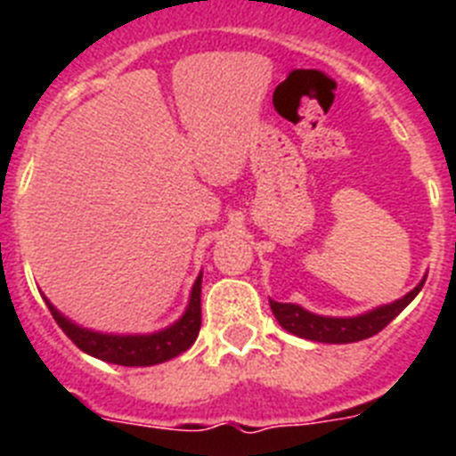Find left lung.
Listing matches in <instances>:
<instances>
[{"label": "left lung", "instance_id": "left-lung-1", "mask_svg": "<svg viewBox=\"0 0 456 456\" xmlns=\"http://www.w3.org/2000/svg\"><path fill=\"white\" fill-rule=\"evenodd\" d=\"M427 278V276H425ZM425 281L418 288L411 289L404 299L395 301V304L381 305V308L365 313L358 317H320L313 315L308 310L299 308L294 304H278V301L269 299L272 313L276 315L278 324L283 326L285 331L294 333V336L305 338V340L315 342H329V345H345V342H358L365 338L377 336L381 329L390 324L395 317L400 315L402 310L416 299V294L420 292Z\"/></svg>", "mask_w": 456, "mask_h": 456}]
</instances>
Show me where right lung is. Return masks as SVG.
Returning a JSON list of instances; mask_svg holds the SVG:
<instances>
[{
	"mask_svg": "<svg viewBox=\"0 0 456 456\" xmlns=\"http://www.w3.org/2000/svg\"><path fill=\"white\" fill-rule=\"evenodd\" d=\"M200 278H196L191 289V299H189V308L183 317L173 326L164 329L152 336H102V333H93L86 329H79L45 299L47 308H50L52 317L61 331L77 345L82 352L91 354V356L107 361V363L127 365V368H136V365H157L164 363L168 358H175L178 354L187 352L193 345V340L199 338L200 331Z\"/></svg>",
	"mask_w": 456,
	"mask_h": 456,
	"instance_id": "1",
	"label": "right lung"
}]
</instances>
